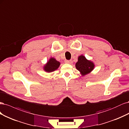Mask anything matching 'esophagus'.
Wrapping results in <instances>:
<instances>
[{
    "mask_svg": "<svg viewBox=\"0 0 129 129\" xmlns=\"http://www.w3.org/2000/svg\"><path fill=\"white\" fill-rule=\"evenodd\" d=\"M65 63H68V64H72V60H65Z\"/></svg>",
    "mask_w": 129,
    "mask_h": 129,
    "instance_id": "34e87169",
    "label": "esophagus"
}]
</instances>
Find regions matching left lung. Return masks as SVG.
Returning a JSON list of instances; mask_svg holds the SVG:
<instances>
[{
	"label": "left lung",
	"mask_w": 129,
	"mask_h": 129,
	"mask_svg": "<svg viewBox=\"0 0 129 129\" xmlns=\"http://www.w3.org/2000/svg\"><path fill=\"white\" fill-rule=\"evenodd\" d=\"M76 68L79 71L82 76L89 73L94 69V64L90 60H88L84 56L78 57V61L76 64Z\"/></svg>",
	"instance_id": "left-lung-1"
}]
</instances>
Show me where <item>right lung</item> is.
I'll list each match as a JSON object with an SVG mask.
<instances>
[{"label": "right lung", "mask_w": 129, "mask_h": 129, "mask_svg": "<svg viewBox=\"0 0 129 129\" xmlns=\"http://www.w3.org/2000/svg\"><path fill=\"white\" fill-rule=\"evenodd\" d=\"M60 63L57 61L53 58H51L47 62V64L44 66V70L48 72H51L54 71L59 68Z\"/></svg>", "instance_id": "add662e5"}]
</instances>
